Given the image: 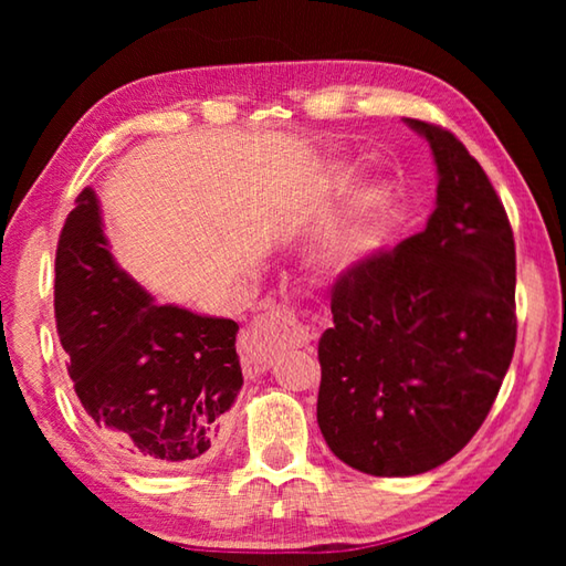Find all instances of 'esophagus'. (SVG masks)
<instances>
[{
	"instance_id": "34e87169",
	"label": "esophagus",
	"mask_w": 566,
	"mask_h": 566,
	"mask_svg": "<svg viewBox=\"0 0 566 566\" xmlns=\"http://www.w3.org/2000/svg\"><path fill=\"white\" fill-rule=\"evenodd\" d=\"M312 339L314 332L302 324V319L296 317V312L290 310V306H276V310L264 312L239 339L244 371L249 377L262 375V371L270 369L276 347H286V344L290 347L292 344L302 347V344H310Z\"/></svg>"
}]
</instances>
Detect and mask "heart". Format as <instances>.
Wrapping results in <instances>:
<instances>
[{
  "label": "heart",
  "mask_w": 566,
  "mask_h": 566,
  "mask_svg": "<svg viewBox=\"0 0 566 566\" xmlns=\"http://www.w3.org/2000/svg\"><path fill=\"white\" fill-rule=\"evenodd\" d=\"M349 169L344 167L322 169L306 191V205L310 209H322L332 195L349 185ZM381 214H385V199L377 191L354 195L310 247L306 262L312 272L317 276H342L359 270L377 249Z\"/></svg>",
  "instance_id": "heart-1"
}]
</instances>
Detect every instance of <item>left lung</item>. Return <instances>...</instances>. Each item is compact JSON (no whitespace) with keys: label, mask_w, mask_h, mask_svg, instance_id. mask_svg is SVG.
<instances>
[{"label":"left lung","mask_w":566,"mask_h":566,"mask_svg":"<svg viewBox=\"0 0 566 566\" xmlns=\"http://www.w3.org/2000/svg\"><path fill=\"white\" fill-rule=\"evenodd\" d=\"M405 122L434 155L437 207L424 232L339 276L319 339L322 434L375 476L424 474L467 447L516 342L514 237L492 181L452 132Z\"/></svg>","instance_id":"8db88e82"}]
</instances>
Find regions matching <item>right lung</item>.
<instances>
[{
  "instance_id": "obj_1",
  "label": "right lung",
  "mask_w": 566,
  "mask_h": 566,
  "mask_svg": "<svg viewBox=\"0 0 566 566\" xmlns=\"http://www.w3.org/2000/svg\"><path fill=\"white\" fill-rule=\"evenodd\" d=\"M54 272L56 332L94 432L142 469L212 457L244 381L237 322L155 302L114 262L92 187L66 217Z\"/></svg>"
}]
</instances>
